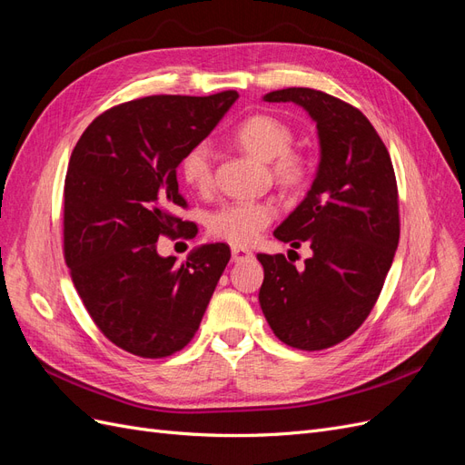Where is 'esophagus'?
Instances as JSON below:
<instances>
[{"label":"esophagus","mask_w":465,"mask_h":465,"mask_svg":"<svg viewBox=\"0 0 465 465\" xmlns=\"http://www.w3.org/2000/svg\"><path fill=\"white\" fill-rule=\"evenodd\" d=\"M231 254H232V262L234 263H238V262H244V260H250L252 256V252L250 250H246V248H238V246H234L232 250H231Z\"/></svg>","instance_id":"esophagus-1"}]
</instances>
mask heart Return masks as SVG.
Wrapping results in <instances>:
<instances>
[{
  "mask_svg": "<svg viewBox=\"0 0 465 465\" xmlns=\"http://www.w3.org/2000/svg\"><path fill=\"white\" fill-rule=\"evenodd\" d=\"M234 142L258 159L272 161L279 184L297 186L308 173V161L297 149H291L292 132L279 118L256 114L242 120L234 130ZM180 176L195 192L213 186V153L207 143H195L180 161ZM275 217V207L262 200H238L221 205L209 215V232L224 242L246 246L256 241Z\"/></svg>",
  "mask_w": 465,
  "mask_h": 465,
  "instance_id": "heart-1",
  "label": "heart"
}]
</instances>
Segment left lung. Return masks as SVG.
<instances>
[{
  "label": "left lung",
  "mask_w": 465,
  "mask_h": 465,
  "mask_svg": "<svg viewBox=\"0 0 465 465\" xmlns=\"http://www.w3.org/2000/svg\"><path fill=\"white\" fill-rule=\"evenodd\" d=\"M263 101L308 112L318 128L320 164L306 198L273 232L292 248L306 242L312 256L299 272L283 254H258L260 306L283 343L328 349L367 320L396 256V174L384 142L359 108L306 87L267 93Z\"/></svg>",
  "instance_id": "1"
}]
</instances>
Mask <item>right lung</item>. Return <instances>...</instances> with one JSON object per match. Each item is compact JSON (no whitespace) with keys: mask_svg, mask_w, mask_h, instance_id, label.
<instances>
[{"mask_svg":"<svg viewBox=\"0 0 465 465\" xmlns=\"http://www.w3.org/2000/svg\"><path fill=\"white\" fill-rule=\"evenodd\" d=\"M236 98L154 94L118 104L89 124L69 159L65 263L96 328L132 355L163 359L184 349L231 260V248L215 242L176 265L159 256L157 241L198 234L176 217L186 207L176 168Z\"/></svg>","mask_w":465,"mask_h":465,"instance_id":"1","label":"right lung"}]
</instances>
